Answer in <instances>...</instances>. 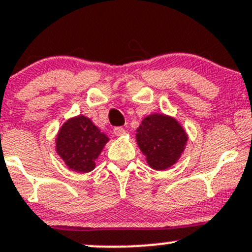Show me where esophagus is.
<instances>
[{
    "mask_svg": "<svg viewBox=\"0 0 252 252\" xmlns=\"http://www.w3.org/2000/svg\"><path fill=\"white\" fill-rule=\"evenodd\" d=\"M113 134L117 135V136H123V135H126V130H124L122 126H116V128L113 129Z\"/></svg>",
    "mask_w": 252,
    "mask_h": 252,
    "instance_id": "obj_1",
    "label": "esophagus"
}]
</instances>
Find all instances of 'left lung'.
Instances as JSON below:
<instances>
[{"label":"left lung","mask_w":252,"mask_h":252,"mask_svg":"<svg viewBox=\"0 0 252 252\" xmlns=\"http://www.w3.org/2000/svg\"><path fill=\"white\" fill-rule=\"evenodd\" d=\"M136 144L155 170H166L181 158L189 135L176 118L151 113L136 129Z\"/></svg>","instance_id":"8db88e82"}]
</instances>
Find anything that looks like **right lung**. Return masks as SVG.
<instances>
[{
	"instance_id": "obj_1",
	"label": "right lung",
	"mask_w": 252,
	"mask_h": 252,
	"mask_svg": "<svg viewBox=\"0 0 252 252\" xmlns=\"http://www.w3.org/2000/svg\"><path fill=\"white\" fill-rule=\"evenodd\" d=\"M108 140L91 118L79 115L68 118L60 126L55 137V151L68 169L81 174L89 173L95 168V160Z\"/></svg>"
}]
</instances>
